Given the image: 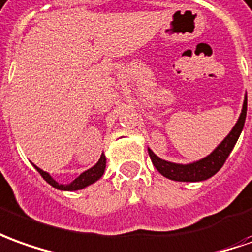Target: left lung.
Returning <instances> with one entry per match:
<instances>
[{
    "mask_svg": "<svg viewBox=\"0 0 252 252\" xmlns=\"http://www.w3.org/2000/svg\"><path fill=\"white\" fill-rule=\"evenodd\" d=\"M246 115H247V97L244 98L243 103L242 114L239 116L235 127L230 130L228 136L223 138L218 147H217L209 156L203 158L200 160L189 164H180V163H173L163 160L159 156H156L151 149L148 148V154L151 160L154 163L155 169L162 174L163 177L173 180V181H181V182H197L204 181L210 177H213L216 173L220 171L223 163L226 162L229 154L232 152V149L237 143L240 133L244 127L246 122Z\"/></svg>",
    "mask_w": 252,
    "mask_h": 252,
    "instance_id": "obj_1",
    "label": "left lung"
}]
</instances>
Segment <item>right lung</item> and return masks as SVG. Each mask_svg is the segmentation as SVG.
Wrapping results in <instances>:
<instances>
[{
	"label": "right lung",
	"instance_id": "1",
	"mask_svg": "<svg viewBox=\"0 0 252 252\" xmlns=\"http://www.w3.org/2000/svg\"><path fill=\"white\" fill-rule=\"evenodd\" d=\"M105 155L100 156V159H98V162L92 167V169L86 170V171H83L82 174L79 177H76L75 180L70 184H67V185H63V184H59L57 181H55L52 177H50L49 173H46V171H43L39 167H36L35 164H34V167L36 169V171L43 177V180L50 184L53 188L60 189V190H78V189H83L86 188L88 185L90 184H93V182H96L97 180H100L104 174V170H105Z\"/></svg>",
	"mask_w": 252,
	"mask_h": 252
}]
</instances>
